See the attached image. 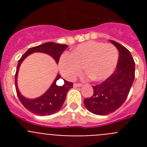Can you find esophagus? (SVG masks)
I'll use <instances>...</instances> for the list:
<instances>
[{
  "label": "esophagus",
  "instance_id": "34e87169",
  "mask_svg": "<svg viewBox=\"0 0 147 147\" xmlns=\"http://www.w3.org/2000/svg\"><path fill=\"white\" fill-rule=\"evenodd\" d=\"M82 86V84H80V83H74V88H79V87Z\"/></svg>",
  "mask_w": 147,
  "mask_h": 147
}]
</instances>
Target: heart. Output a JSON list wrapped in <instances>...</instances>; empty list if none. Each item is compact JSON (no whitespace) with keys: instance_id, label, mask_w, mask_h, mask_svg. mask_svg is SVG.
Wrapping results in <instances>:
<instances>
[{"instance_id":"obj_1","label":"heart","mask_w":147,"mask_h":147,"mask_svg":"<svg viewBox=\"0 0 147 147\" xmlns=\"http://www.w3.org/2000/svg\"><path fill=\"white\" fill-rule=\"evenodd\" d=\"M119 51L113 44L88 41L76 45L71 54H62L59 67L62 76L74 80L82 71L83 65L89 77L94 81H103L115 71Z\"/></svg>"}]
</instances>
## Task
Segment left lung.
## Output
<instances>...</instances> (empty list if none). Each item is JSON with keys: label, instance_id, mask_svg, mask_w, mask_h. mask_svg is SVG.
I'll return each instance as SVG.
<instances>
[{"label": "left lung", "instance_id": "1", "mask_svg": "<svg viewBox=\"0 0 147 147\" xmlns=\"http://www.w3.org/2000/svg\"><path fill=\"white\" fill-rule=\"evenodd\" d=\"M110 41L119 52L116 69L105 81L93 86V96L84 99L87 109L96 115H108L118 110L127 99L135 79V62L129 51L119 42Z\"/></svg>", "mask_w": 147, "mask_h": 147}]
</instances>
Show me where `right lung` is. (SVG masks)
I'll list each match as a JSON object with an SVG mask.
<instances>
[{"label":"right lung","mask_w":147,"mask_h":147,"mask_svg":"<svg viewBox=\"0 0 147 147\" xmlns=\"http://www.w3.org/2000/svg\"><path fill=\"white\" fill-rule=\"evenodd\" d=\"M67 48V45L51 42H45L37 46L30 48L18 61L16 74H15V89H16L17 95L22 105L32 113L44 116V115H52L59 111L65 100L67 91L73 88L74 84L64 80L63 85L58 86L56 82L60 78V76L59 74H57L52 85H51L49 89L43 95L38 98H32V99L27 98L20 94L18 88L17 79H18V74L20 64L26 57L34 52H42L49 54L54 58V60L58 64L61 54Z\"/></svg>","instance_id":"right-lung-1"}]
</instances>
